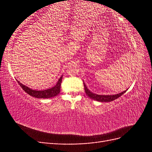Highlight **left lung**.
I'll return each instance as SVG.
<instances>
[{
    "label": "left lung",
    "mask_w": 152,
    "mask_h": 152,
    "mask_svg": "<svg viewBox=\"0 0 152 152\" xmlns=\"http://www.w3.org/2000/svg\"><path fill=\"white\" fill-rule=\"evenodd\" d=\"M84 89L86 94L87 95L89 98H91L92 99H94L96 101H98V102H112V101L117 99L118 98L120 97L122 94H124L127 91L128 89L124 91L122 93H120L117 94H114V95H99L92 93V92L87 88L86 85L85 84V82H84Z\"/></svg>",
    "instance_id": "1"
}]
</instances>
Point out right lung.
Instances as JSON below:
<instances>
[{"mask_svg": "<svg viewBox=\"0 0 152 152\" xmlns=\"http://www.w3.org/2000/svg\"><path fill=\"white\" fill-rule=\"evenodd\" d=\"M63 75L59 78L56 84L54 87H50V88L45 89V90H34L30 89V87L25 86L19 81L17 80L18 83L21 87V88L23 89L27 94L33 96L36 98H50L54 97L57 96L59 93H60V88H61V84L62 80Z\"/></svg>", "mask_w": 152, "mask_h": 152, "instance_id": "1", "label": "right lung"}]
</instances>
